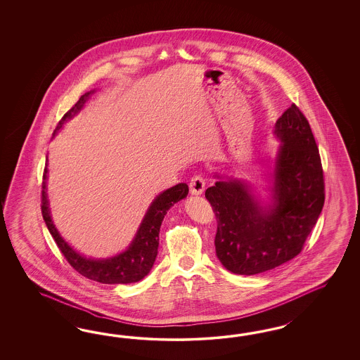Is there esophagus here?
Returning a JSON list of instances; mask_svg holds the SVG:
<instances>
[{"instance_id": "obj_1", "label": "esophagus", "mask_w": 360, "mask_h": 360, "mask_svg": "<svg viewBox=\"0 0 360 360\" xmlns=\"http://www.w3.org/2000/svg\"><path fill=\"white\" fill-rule=\"evenodd\" d=\"M206 188V181L203 179V176L195 175L191 178L190 181V193L193 195H202L205 193Z\"/></svg>"}]
</instances>
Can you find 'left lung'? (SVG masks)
<instances>
[{
    "mask_svg": "<svg viewBox=\"0 0 360 360\" xmlns=\"http://www.w3.org/2000/svg\"><path fill=\"white\" fill-rule=\"evenodd\" d=\"M273 134L280 146L268 174L269 202L253 193L250 182L218 173L205 194L218 221L219 262L235 274L266 272L295 259L325 203L316 140L295 104L276 121Z\"/></svg>",
    "mask_w": 360,
    "mask_h": 360,
    "instance_id": "left-lung-1",
    "label": "left lung"
}]
</instances>
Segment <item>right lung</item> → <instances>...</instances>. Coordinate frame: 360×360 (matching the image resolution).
Wrapping results in <instances>:
<instances>
[{
    "instance_id": "right-lung-1",
    "label": "right lung",
    "mask_w": 360,
    "mask_h": 360,
    "mask_svg": "<svg viewBox=\"0 0 360 360\" xmlns=\"http://www.w3.org/2000/svg\"><path fill=\"white\" fill-rule=\"evenodd\" d=\"M96 91H89L79 98L77 104L70 109L62 120L59 121L53 137L63 128V124L71 120L74 116L83 109L91 95ZM47 160V158H46ZM47 164L44 167V182H42V217L51 236L54 238L56 245L65 255V260L70 265L89 280L101 283H131L141 281L142 278L150 272L153 264L155 262L160 244V229L162 224L166 212L173 207L175 203L185 199L188 194V186L178 184L162 191L160 195L153 199L146 214L143 215L141 224L137 229L134 238L125 251L107 259H91L75 251L65 241L59 231L55 227L50 212V203L47 196Z\"/></svg>"
}]
</instances>
